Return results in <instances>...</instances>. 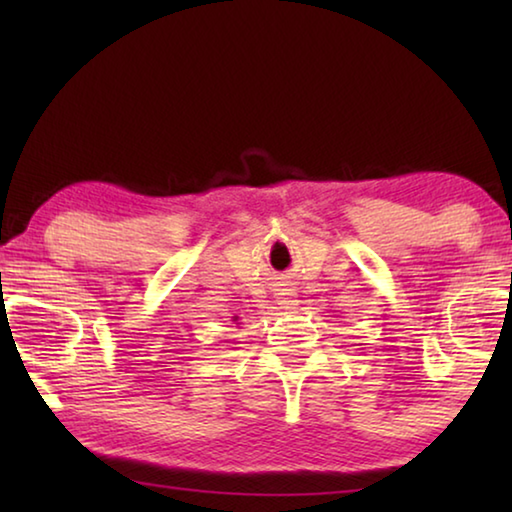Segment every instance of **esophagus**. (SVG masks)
<instances>
[{"mask_svg":"<svg viewBox=\"0 0 512 512\" xmlns=\"http://www.w3.org/2000/svg\"><path fill=\"white\" fill-rule=\"evenodd\" d=\"M293 298V291L289 284H280V289H277V300H280V305H291Z\"/></svg>","mask_w":512,"mask_h":512,"instance_id":"1","label":"esophagus"}]
</instances>
